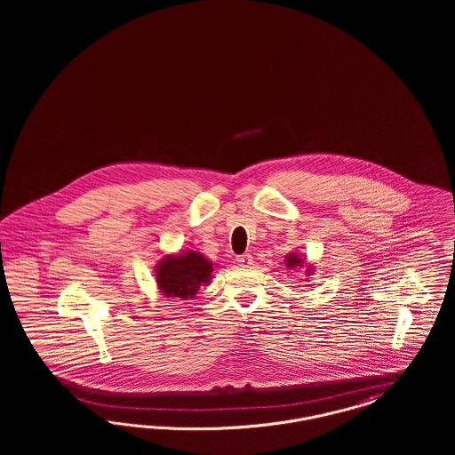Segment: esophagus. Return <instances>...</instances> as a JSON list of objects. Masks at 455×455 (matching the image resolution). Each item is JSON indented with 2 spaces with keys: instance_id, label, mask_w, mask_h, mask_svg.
<instances>
[{
  "instance_id": "esophagus-1",
  "label": "esophagus",
  "mask_w": 455,
  "mask_h": 455,
  "mask_svg": "<svg viewBox=\"0 0 455 455\" xmlns=\"http://www.w3.org/2000/svg\"><path fill=\"white\" fill-rule=\"evenodd\" d=\"M238 266H243V267H249L252 264V256L251 254H242L237 256Z\"/></svg>"
}]
</instances>
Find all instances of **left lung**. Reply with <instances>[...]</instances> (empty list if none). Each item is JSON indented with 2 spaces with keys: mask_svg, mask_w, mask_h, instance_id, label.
I'll return each instance as SVG.
<instances>
[{
  "mask_svg": "<svg viewBox=\"0 0 455 455\" xmlns=\"http://www.w3.org/2000/svg\"><path fill=\"white\" fill-rule=\"evenodd\" d=\"M303 260L300 258H297V256H288V259H286V266L288 267H297V266H302Z\"/></svg>",
  "mask_w": 455,
  "mask_h": 455,
  "instance_id": "1",
  "label": "left lung"
}]
</instances>
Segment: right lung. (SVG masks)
Listing matches in <instances>:
<instances>
[{"label": "right lung", "instance_id": "obj_1", "mask_svg": "<svg viewBox=\"0 0 455 455\" xmlns=\"http://www.w3.org/2000/svg\"><path fill=\"white\" fill-rule=\"evenodd\" d=\"M213 266L197 252L165 258L156 271V283L167 297L189 300L199 291L203 283L210 282Z\"/></svg>", "mask_w": 455, "mask_h": 455}]
</instances>
